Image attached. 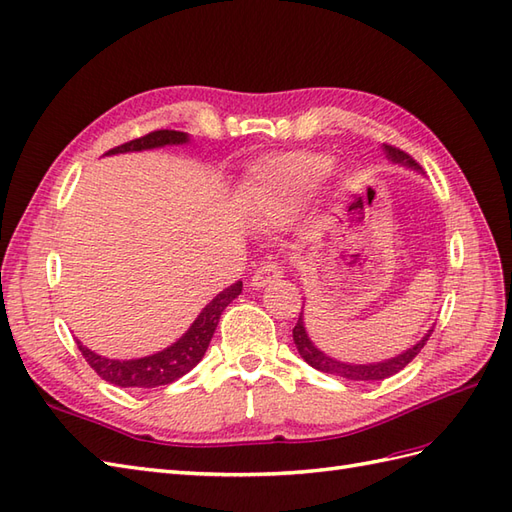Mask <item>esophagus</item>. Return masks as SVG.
I'll list each match as a JSON object with an SVG mask.
<instances>
[{"mask_svg": "<svg viewBox=\"0 0 512 512\" xmlns=\"http://www.w3.org/2000/svg\"><path fill=\"white\" fill-rule=\"evenodd\" d=\"M281 274H283V268L277 264V261H264V264H259V268L251 277V287L253 290H261V287H266L268 283L281 279Z\"/></svg>", "mask_w": 512, "mask_h": 512, "instance_id": "obj_1", "label": "esophagus"}]
</instances>
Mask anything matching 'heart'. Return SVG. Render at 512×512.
Masks as SVG:
<instances>
[{
  "instance_id": "obj_1",
  "label": "heart",
  "mask_w": 512,
  "mask_h": 512,
  "mask_svg": "<svg viewBox=\"0 0 512 512\" xmlns=\"http://www.w3.org/2000/svg\"><path fill=\"white\" fill-rule=\"evenodd\" d=\"M331 162L313 153L272 155L255 170V192L272 218L287 220L300 212L329 175Z\"/></svg>"
}]
</instances>
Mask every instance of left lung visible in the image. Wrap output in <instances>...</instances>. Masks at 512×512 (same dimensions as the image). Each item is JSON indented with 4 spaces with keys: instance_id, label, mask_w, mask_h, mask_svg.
Instances as JSON below:
<instances>
[{
    "instance_id": "obj_1",
    "label": "left lung",
    "mask_w": 512,
    "mask_h": 512,
    "mask_svg": "<svg viewBox=\"0 0 512 512\" xmlns=\"http://www.w3.org/2000/svg\"><path fill=\"white\" fill-rule=\"evenodd\" d=\"M383 151H385V157L391 164L411 168V170H415V173L424 175L422 166H419L411 155H406L404 151L391 147V144H383ZM432 329H435V326H430V329L424 333V337L419 339V342H415L411 348L402 350L400 355L383 359V361H372V363H350V361H342V359H335L331 355H326L324 350H320L316 344L311 342V337L307 333V326H305L303 311H300L298 322H296L294 331H292V337H294L298 355L303 357L311 365V368H316L324 374L348 378V381H383V378L398 374L402 368H406V365H409L419 355V350L426 346L428 337L432 335Z\"/></svg>"
}]
</instances>
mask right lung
Returning <instances> with one entry per match:
<instances>
[{"label":"right lung","instance_id":"right-lung-1","mask_svg":"<svg viewBox=\"0 0 512 512\" xmlns=\"http://www.w3.org/2000/svg\"><path fill=\"white\" fill-rule=\"evenodd\" d=\"M190 136L186 131H173V129H160L151 131V134L136 138L131 142L121 144L106 155H119V153H138V151H151L162 147H179V144H188ZM242 294V281L229 285L227 290L216 294L209 303L203 307L199 316L194 318L190 329L183 333L177 342L166 346L164 350H157L153 355L140 357V359H108L97 355L95 350L86 348L80 339H75L77 348L103 381L116 387H160L177 381L183 374H188L196 363L205 355V350L212 342L214 331L220 320V313L231 305L235 298Z\"/></svg>","mask_w":512,"mask_h":512}]
</instances>
